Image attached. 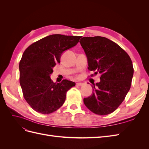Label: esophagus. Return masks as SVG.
Masks as SVG:
<instances>
[{
    "label": "esophagus",
    "instance_id": "esophagus-1",
    "mask_svg": "<svg viewBox=\"0 0 149 149\" xmlns=\"http://www.w3.org/2000/svg\"><path fill=\"white\" fill-rule=\"evenodd\" d=\"M83 85H84V84L82 83H78L76 84V86H83Z\"/></svg>",
    "mask_w": 149,
    "mask_h": 149
}]
</instances>
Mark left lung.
Instances as JSON below:
<instances>
[{
	"label": "left lung",
	"mask_w": 149,
	"mask_h": 149,
	"mask_svg": "<svg viewBox=\"0 0 149 149\" xmlns=\"http://www.w3.org/2000/svg\"><path fill=\"white\" fill-rule=\"evenodd\" d=\"M79 43L86 55L91 76L100 74V82L93 84V94L84 103L93 113L107 115L123 102L131 86L132 62L118 44L107 38L83 37Z\"/></svg>",
	"instance_id": "1"
}]
</instances>
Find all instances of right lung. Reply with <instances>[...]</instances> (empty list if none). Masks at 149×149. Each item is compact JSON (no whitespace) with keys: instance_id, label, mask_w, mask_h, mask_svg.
<instances>
[{"instance_id":"obj_1","label":"right lung","mask_w":149,"mask_h":149,"mask_svg":"<svg viewBox=\"0 0 149 149\" xmlns=\"http://www.w3.org/2000/svg\"><path fill=\"white\" fill-rule=\"evenodd\" d=\"M81 38L51 35L30 45L24 52L19 63L20 84L25 101L35 111L50 114L63 104L67 91L75 83L66 79L53 83L50 74L63 52L75 46Z\"/></svg>"}]
</instances>
